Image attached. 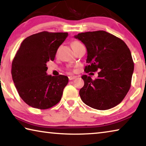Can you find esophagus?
<instances>
[{
	"instance_id": "esophagus-1",
	"label": "esophagus",
	"mask_w": 146,
	"mask_h": 146,
	"mask_svg": "<svg viewBox=\"0 0 146 146\" xmlns=\"http://www.w3.org/2000/svg\"><path fill=\"white\" fill-rule=\"evenodd\" d=\"M68 78L70 80H74V79H75L76 78V76H70Z\"/></svg>"
}]
</instances>
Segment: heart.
<instances>
[{"label":"heart","mask_w":146,"mask_h":146,"mask_svg":"<svg viewBox=\"0 0 146 146\" xmlns=\"http://www.w3.org/2000/svg\"><path fill=\"white\" fill-rule=\"evenodd\" d=\"M80 44H81L80 42H79L78 41H73V42H72V43H71V47H72V48H75V47H76V46H78V45H80Z\"/></svg>","instance_id":"b5f03b06"}]
</instances>
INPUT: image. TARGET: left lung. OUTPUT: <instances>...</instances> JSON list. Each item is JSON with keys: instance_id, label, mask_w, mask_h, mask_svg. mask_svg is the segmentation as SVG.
Returning a JSON list of instances; mask_svg holds the SVG:
<instances>
[{"instance_id": "1", "label": "left lung", "mask_w": 146, "mask_h": 146, "mask_svg": "<svg viewBox=\"0 0 146 146\" xmlns=\"http://www.w3.org/2000/svg\"><path fill=\"white\" fill-rule=\"evenodd\" d=\"M87 49L86 73H98V77L82 75L84 85L79 95L83 102L99 110H109L122 102L129 90L134 71L131 54L124 42L105 31H88L75 36Z\"/></svg>"}]
</instances>
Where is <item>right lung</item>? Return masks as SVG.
Listing matches in <instances>:
<instances>
[{"instance_id":"add662e5","label":"right lung","mask_w":146,"mask_h":146,"mask_svg":"<svg viewBox=\"0 0 146 146\" xmlns=\"http://www.w3.org/2000/svg\"><path fill=\"white\" fill-rule=\"evenodd\" d=\"M68 35L42 31L26 38L17 51L12 62V78L19 96L31 107L46 110L61 100L68 77L48 75L46 63L54 60Z\"/></svg>"}]
</instances>
